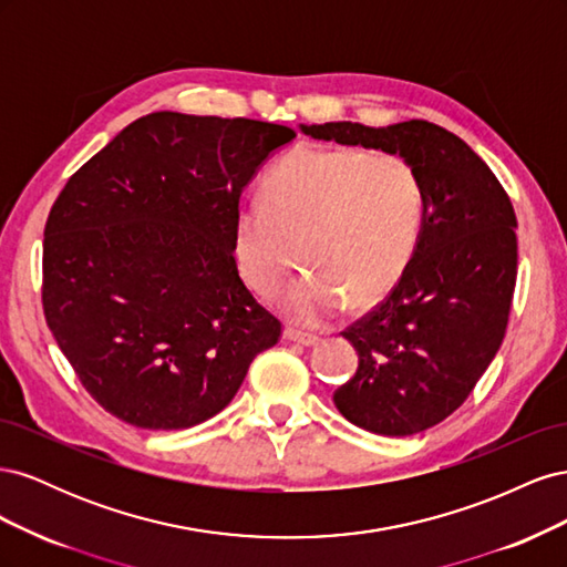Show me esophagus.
I'll use <instances>...</instances> for the list:
<instances>
[{
	"instance_id": "obj_1",
	"label": "esophagus",
	"mask_w": 567,
	"mask_h": 567,
	"mask_svg": "<svg viewBox=\"0 0 567 567\" xmlns=\"http://www.w3.org/2000/svg\"><path fill=\"white\" fill-rule=\"evenodd\" d=\"M284 336H286L288 340L300 342V346H305V348H312V346H317V342H319V336H317V333H307V331L290 329V326L284 331Z\"/></svg>"
}]
</instances>
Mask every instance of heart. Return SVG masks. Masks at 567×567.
Instances as JSON below:
<instances>
[{"label": "heart", "mask_w": 567, "mask_h": 567, "mask_svg": "<svg viewBox=\"0 0 567 567\" xmlns=\"http://www.w3.org/2000/svg\"><path fill=\"white\" fill-rule=\"evenodd\" d=\"M423 229V186L402 153L302 144L265 182V198L238 203L234 257L244 279L271 296L296 267H310L281 296L298 323L338 315L348 298L371 305L400 284Z\"/></svg>", "instance_id": "b5f03b06"}]
</instances>
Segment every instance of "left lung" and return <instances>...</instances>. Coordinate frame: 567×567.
<instances>
[{
  "label": "left lung",
  "instance_id": "1",
  "mask_svg": "<svg viewBox=\"0 0 567 567\" xmlns=\"http://www.w3.org/2000/svg\"><path fill=\"white\" fill-rule=\"evenodd\" d=\"M302 132L402 153L421 177L414 260L381 305L342 331L359 367L333 402L375 435L427 431L466 402L506 336L518 277L511 198L466 142L427 120L388 127L323 123Z\"/></svg>",
  "mask_w": 567,
  "mask_h": 567
}]
</instances>
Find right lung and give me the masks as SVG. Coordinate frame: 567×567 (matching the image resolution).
Returning a JSON list of instances; mask_svg holds the SVG:
<instances>
[{"label":"right lung","instance_id":"1","mask_svg":"<svg viewBox=\"0 0 567 567\" xmlns=\"http://www.w3.org/2000/svg\"><path fill=\"white\" fill-rule=\"evenodd\" d=\"M286 125L134 120L68 179L42 252L49 331L109 414L146 431L213 419L281 321L238 277L234 215Z\"/></svg>","mask_w":567,"mask_h":567}]
</instances>
